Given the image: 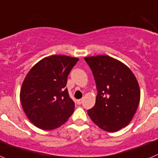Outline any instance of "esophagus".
I'll list each match as a JSON object with an SVG mask.
<instances>
[{"mask_svg":"<svg viewBox=\"0 0 158 158\" xmlns=\"http://www.w3.org/2000/svg\"><path fill=\"white\" fill-rule=\"evenodd\" d=\"M76 102H77L78 105H80V104H82V99H79V100H77V101H76Z\"/></svg>","mask_w":158,"mask_h":158,"instance_id":"obj_1","label":"esophagus"}]
</instances>
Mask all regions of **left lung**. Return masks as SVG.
I'll use <instances>...</instances> for the list:
<instances>
[{"instance_id": "1", "label": "left lung", "mask_w": 158, "mask_h": 158, "mask_svg": "<svg viewBox=\"0 0 158 158\" xmlns=\"http://www.w3.org/2000/svg\"><path fill=\"white\" fill-rule=\"evenodd\" d=\"M93 72L98 94L87 113L102 130L115 132L128 125L140 101V89L127 65L106 55L84 58Z\"/></svg>"}]
</instances>
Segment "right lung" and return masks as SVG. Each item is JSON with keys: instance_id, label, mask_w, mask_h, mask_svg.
Instances as JSON below:
<instances>
[{"instance_id": "right-lung-1", "label": "right lung", "mask_w": 158, "mask_h": 158, "mask_svg": "<svg viewBox=\"0 0 158 158\" xmlns=\"http://www.w3.org/2000/svg\"><path fill=\"white\" fill-rule=\"evenodd\" d=\"M79 58L51 55L32 67L23 82L20 102L30 121L43 130H53L72 116L75 103L65 86Z\"/></svg>"}]
</instances>
